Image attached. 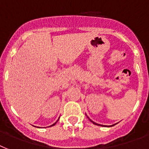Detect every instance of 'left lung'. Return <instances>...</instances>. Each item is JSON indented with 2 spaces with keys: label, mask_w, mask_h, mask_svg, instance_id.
Returning a JSON list of instances; mask_svg holds the SVG:
<instances>
[{
  "label": "left lung",
  "mask_w": 149,
  "mask_h": 149,
  "mask_svg": "<svg viewBox=\"0 0 149 149\" xmlns=\"http://www.w3.org/2000/svg\"><path fill=\"white\" fill-rule=\"evenodd\" d=\"M90 120H91V122H93V124H94V125H99V126H103V127H108V126H106V125H99V124H97V123H95V122H93V120H91V119H90ZM113 125H111V127H112V126H113Z\"/></svg>",
  "instance_id": "obj_1"
}]
</instances>
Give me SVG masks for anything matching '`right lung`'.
<instances>
[{
  "instance_id": "right-lung-1",
  "label": "right lung",
  "mask_w": 149,
  "mask_h": 149,
  "mask_svg": "<svg viewBox=\"0 0 149 149\" xmlns=\"http://www.w3.org/2000/svg\"><path fill=\"white\" fill-rule=\"evenodd\" d=\"M57 121H58V120H57ZM57 121H56V122H57ZM56 123H54L53 125H52L51 126H49V127H52V126H53V125H56Z\"/></svg>"
}]
</instances>
